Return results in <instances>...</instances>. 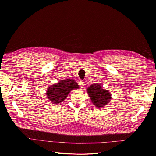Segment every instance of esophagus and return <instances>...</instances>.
Instances as JSON below:
<instances>
[{
  "label": "esophagus",
  "instance_id": "1",
  "mask_svg": "<svg viewBox=\"0 0 156 156\" xmlns=\"http://www.w3.org/2000/svg\"><path fill=\"white\" fill-rule=\"evenodd\" d=\"M78 83H79V85L80 86L81 88H83V87H84V85H85L84 81H83V80H80Z\"/></svg>",
  "mask_w": 156,
  "mask_h": 156
}]
</instances>
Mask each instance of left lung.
Masks as SVG:
<instances>
[{
    "instance_id": "obj_1",
    "label": "left lung",
    "mask_w": 156,
    "mask_h": 156,
    "mask_svg": "<svg viewBox=\"0 0 156 156\" xmlns=\"http://www.w3.org/2000/svg\"><path fill=\"white\" fill-rule=\"evenodd\" d=\"M87 90L92 104L98 108L104 107L111 101V94L110 92L103 88L99 83L90 85Z\"/></svg>"
}]
</instances>
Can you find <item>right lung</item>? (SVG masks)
I'll use <instances>...</instances> for the list:
<instances>
[{
	"instance_id": "obj_1",
	"label": "right lung",
	"mask_w": 156,
	"mask_h": 156,
	"mask_svg": "<svg viewBox=\"0 0 156 156\" xmlns=\"http://www.w3.org/2000/svg\"><path fill=\"white\" fill-rule=\"evenodd\" d=\"M79 88L78 84L72 79L61 80L58 83L49 86L46 91V97L54 104L62 102L72 90Z\"/></svg>"
}]
</instances>
